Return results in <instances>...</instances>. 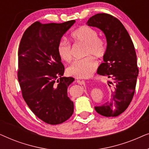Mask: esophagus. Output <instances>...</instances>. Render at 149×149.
<instances>
[{
	"label": "esophagus",
	"mask_w": 149,
	"mask_h": 149,
	"mask_svg": "<svg viewBox=\"0 0 149 149\" xmlns=\"http://www.w3.org/2000/svg\"><path fill=\"white\" fill-rule=\"evenodd\" d=\"M79 84L82 86V87H83V89L85 88V82L84 81H79Z\"/></svg>",
	"instance_id": "esophagus-1"
}]
</instances>
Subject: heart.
Wrapping results in <instances>:
<instances>
[{"instance_id": "1", "label": "heart", "mask_w": 149, "mask_h": 149, "mask_svg": "<svg viewBox=\"0 0 149 149\" xmlns=\"http://www.w3.org/2000/svg\"><path fill=\"white\" fill-rule=\"evenodd\" d=\"M96 30L89 26H84L78 28L71 34L74 42L85 45L84 56H89L73 62L67 68V72L77 78H88L94 72L97 66L96 58H102L105 54L107 47L104 40L98 37ZM57 52L60 59L66 62H70L72 58L71 45L66 40L58 42Z\"/></svg>"}]
</instances>
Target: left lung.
Wrapping results in <instances>:
<instances>
[{
    "instance_id": "8db88e82",
    "label": "left lung",
    "mask_w": 149,
    "mask_h": 149,
    "mask_svg": "<svg viewBox=\"0 0 149 149\" xmlns=\"http://www.w3.org/2000/svg\"><path fill=\"white\" fill-rule=\"evenodd\" d=\"M87 24L105 34L107 50L97 73L113 81L109 82L112 84L111 100L95 107V110L104 117H117L127 109L135 92L138 68L133 42L121 22L109 14H95Z\"/></svg>"
}]
</instances>
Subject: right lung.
I'll return each mask as SVG.
<instances>
[{"instance_id":"right-lung-1","label":"right lung","mask_w":149,"mask_h":149,"mask_svg":"<svg viewBox=\"0 0 149 149\" xmlns=\"http://www.w3.org/2000/svg\"><path fill=\"white\" fill-rule=\"evenodd\" d=\"M74 22H36L24 32L19 43L17 78L22 96L34 115L51 125L66 121L74 112L67 89L74 79L62 77L64 66L57 47Z\"/></svg>"}]
</instances>
